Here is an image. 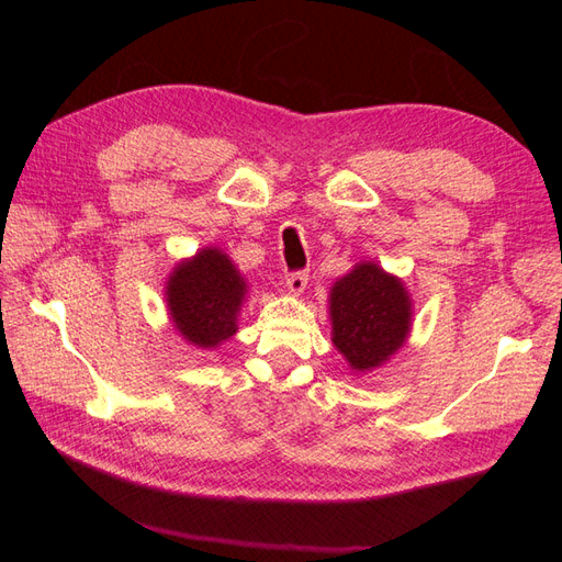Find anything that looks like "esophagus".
Wrapping results in <instances>:
<instances>
[{
  "label": "esophagus",
  "mask_w": 562,
  "mask_h": 562,
  "mask_svg": "<svg viewBox=\"0 0 562 562\" xmlns=\"http://www.w3.org/2000/svg\"><path fill=\"white\" fill-rule=\"evenodd\" d=\"M307 271H295V274H291L285 279V288L291 291L293 295H302L304 288H307Z\"/></svg>",
  "instance_id": "obj_1"
}]
</instances>
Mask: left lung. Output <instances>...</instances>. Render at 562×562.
Segmentation results:
<instances>
[{
	"label": "left lung",
	"instance_id": "left-lung-1",
	"mask_svg": "<svg viewBox=\"0 0 562 562\" xmlns=\"http://www.w3.org/2000/svg\"><path fill=\"white\" fill-rule=\"evenodd\" d=\"M330 339L351 372L382 368L413 330V297L378 262H356L328 293Z\"/></svg>",
	"mask_w": 562,
	"mask_h": 562
}]
</instances>
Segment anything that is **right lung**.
<instances>
[{
  "label": "right lung",
  "mask_w": 562,
  "mask_h": 562,
  "mask_svg": "<svg viewBox=\"0 0 562 562\" xmlns=\"http://www.w3.org/2000/svg\"><path fill=\"white\" fill-rule=\"evenodd\" d=\"M248 291L246 277L229 255L217 246H206L180 260L168 274L166 312L187 345L217 349L239 330Z\"/></svg>",
  "instance_id": "right-lung-1"
}]
</instances>
